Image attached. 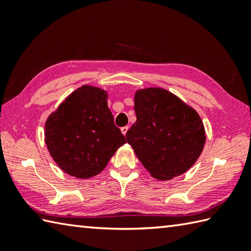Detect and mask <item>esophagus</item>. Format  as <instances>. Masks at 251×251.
<instances>
[{
	"instance_id": "esophagus-1",
	"label": "esophagus",
	"mask_w": 251,
	"mask_h": 251,
	"mask_svg": "<svg viewBox=\"0 0 251 251\" xmlns=\"http://www.w3.org/2000/svg\"><path fill=\"white\" fill-rule=\"evenodd\" d=\"M121 130H122V132H123V135H126V132H127V130H128V126H124V127H122L121 128Z\"/></svg>"
}]
</instances>
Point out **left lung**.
I'll use <instances>...</instances> for the list:
<instances>
[{
  "mask_svg": "<svg viewBox=\"0 0 251 251\" xmlns=\"http://www.w3.org/2000/svg\"><path fill=\"white\" fill-rule=\"evenodd\" d=\"M135 112L126 139L153 178L170 180L193 166L206 134L192 106L166 89L150 87L136 92Z\"/></svg>",
  "mask_w": 251,
  "mask_h": 251,
  "instance_id": "obj_1",
  "label": "left lung"
}]
</instances>
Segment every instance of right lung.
<instances>
[{"instance_id":"add662e5","label":"right lung","mask_w":251,"mask_h":251,"mask_svg":"<svg viewBox=\"0 0 251 251\" xmlns=\"http://www.w3.org/2000/svg\"><path fill=\"white\" fill-rule=\"evenodd\" d=\"M105 90L84 85L67 97L45 123V143L66 174L87 179L102 172L125 137L108 108Z\"/></svg>"}]
</instances>
